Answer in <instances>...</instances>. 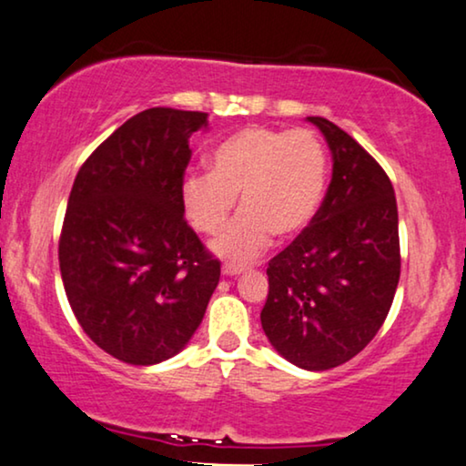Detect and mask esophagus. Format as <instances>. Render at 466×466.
Listing matches in <instances>:
<instances>
[{
    "instance_id": "1",
    "label": "esophagus",
    "mask_w": 466,
    "mask_h": 466,
    "mask_svg": "<svg viewBox=\"0 0 466 466\" xmlns=\"http://www.w3.org/2000/svg\"><path fill=\"white\" fill-rule=\"evenodd\" d=\"M221 272H224V277H238V274L245 272V266L224 264V266H221Z\"/></svg>"
}]
</instances>
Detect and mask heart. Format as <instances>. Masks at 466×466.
I'll return each mask as SVG.
<instances>
[{
	"mask_svg": "<svg viewBox=\"0 0 466 466\" xmlns=\"http://www.w3.org/2000/svg\"><path fill=\"white\" fill-rule=\"evenodd\" d=\"M211 173L189 175L183 207L196 230L215 234L226 226L240 196L238 215L211 242L213 253L251 261L270 245L272 234L293 238L312 224L327 186V154L310 130L240 128L208 158Z\"/></svg>",
	"mask_w": 466,
	"mask_h": 466,
	"instance_id": "obj_1",
	"label": "heart"
}]
</instances>
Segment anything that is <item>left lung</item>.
<instances>
[{"label": "left lung", "instance_id": "obj_1", "mask_svg": "<svg viewBox=\"0 0 466 466\" xmlns=\"http://www.w3.org/2000/svg\"><path fill=\"white\" fill-rule=\"evenodd\" d=\"M331 152V183L312 224L268 264L261 327L274 350L325 371L371 342L395 298L401 255L395 189L382 167L325 117H306Z\"/></svg>", "mask_w": 466, "mask_h": 466}]
</instances>
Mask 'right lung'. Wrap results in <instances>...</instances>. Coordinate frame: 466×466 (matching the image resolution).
Instances as JSON below:
<instances>
[{
  "mask_svg": "<svg viewBox=\"0 0 466 466\" xmlns=\"http://www.w3.org/2000/svg\"><path fill=\"white\" fill-rule=\"evenodd\" d=\"M208 114L152 107L84 162L65 213L58 264L77 323L130 365L175 357L202 323L219 261L183 219L189 137Z\"/></svg>",
  "mask_w": 466,
  "mask_h": 466,
  "instance_id": "right-lung-1",
  "label": "right lung"
}]
</instances>
